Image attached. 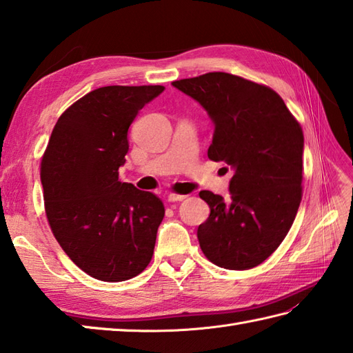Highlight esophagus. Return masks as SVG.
<instances>
[{
	"label": "esophagus",
	"mask_w": 353,
	"mask_h": 353,
	"mask_svg": "<svg viewBox=\"0 0 353 353\" xmlns=\"http://www.w3.org/2000/svg\"><path fill=\"white\" fill-rule=\"evenodd\" d=\"M185 199L186 196H183V194H170L168 196V201H171V203H174V201H182Z\"/></svg>",
	"instance_id": "1"
}]
</instances>
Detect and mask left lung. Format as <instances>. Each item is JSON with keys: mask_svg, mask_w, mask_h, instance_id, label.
Here are the masks:
<instances>
[{"mask_svg": "<svg viewBox=\"0 0 353 353\" xmlns=\"http://www.w3.org/2000/svg\"><path fill=\"white\" fill-rule=\"evenodd\" d=\"M172 86L208 112L214 124L208 157L234 171L229 200L200 191L211 208L197 229L201 250L223 268L256 267L287 236L301 205L302 127L273 89L228 72Z\"/></svg>", "mask_w": 353, "mask_h": 353, "instance_id": "obj_1", "label": "left lung"}]
</instances>
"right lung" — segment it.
I'll list each match as a JSON object with an SVG mask.
<instances>
[{
	"mask_svg": "<svg viewBox=\"0 0 353 353\" xmlns=\"http://www.w3.org/2000/svg\"><path fill=\"white\" fill-rule=\"evenodd\" d=\"M163 86H104L66 109L41 163L45 212L57 243L79 268L121 282L152 261L165 215L154 194L119 182L127 132Z\"/></svg>",
	"mask_w": 353,
	"mask_h": 353,
	"instance_id": "add662e5",
	"label": "right lung"
}]
</instances>
